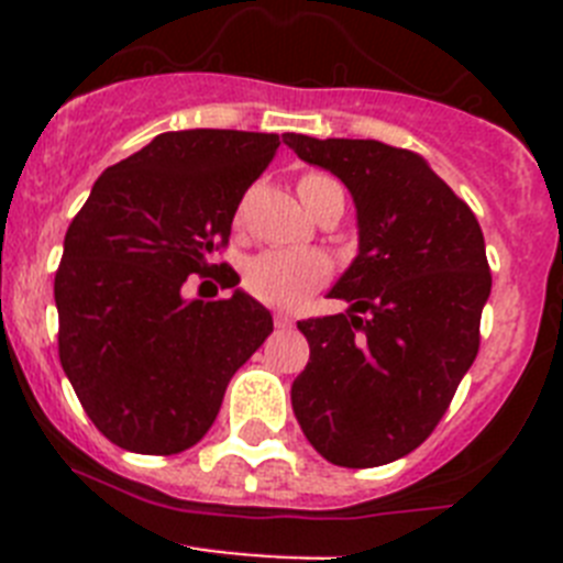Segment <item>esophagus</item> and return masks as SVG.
<instances>
[{
    "label": "esophagus",
    "mask_w": 563,
    "mask_h": 563,
    "mask_svg": "<svg viewBox=\"0 0 563 563\" xmlns=\"http://www.w3.org/2000/svg\"><path fill=\"white\" fill-rule=\"evenodd\" d=\"M273 324H276V330H290L292 318L285 316V312H276V316H273Z\"/></svg>",
    "instance_id": "obj_1"
}]
</instances>
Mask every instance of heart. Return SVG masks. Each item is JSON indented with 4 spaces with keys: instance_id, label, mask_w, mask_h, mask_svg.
I'll list each match as a JSON object with an SVG mask.
<instances>
[{
    "instance_id": "b5f03b06",
    "label": "heart",
    "mask_w": 563,
    "mask_h": 563,
    "mask_svg": "<svg viewBox=\"0 0 563 563\" xmlns=\"http://www.w3.org/2000/svg\"><path fill=\"white\" fill-rule=\"evenodd\" d=\"M327 174H307L298 183V194ZM332 276V262L321 251L310 247H278L251 256L242 267V287L247 296L276 310H296Z\"/></svg>"
}]
</instances>
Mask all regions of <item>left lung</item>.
<instances>
[{
    "mask_svg": "<svg viewBox=\"0 0 563 563\" xmlns=\"http://www.w3.org/2000/svg\"><path fill=\"white\" fill-rule=\"evenodd\" d=\"M285 143L341 177L361 228V251L330 290L352 312L298 321L310 363L292 380V411L332 465H386L429 440L479 352L485 236L417 152L307 134Z\"/></svg>",
    "mask_w": 563,
    "mask_h": 563,
    "instance_id": "1",
    "label": "left lung"
}]
</instances>
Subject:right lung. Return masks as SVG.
Wrapping results in <instances>:
<instances>
[{"label": "right lung", "instance_id": "obj_1", "mask_svg": "<svg viewBox=\"0 0 563 563\" xmlns=\"http://www.w3.org/2000/svg\"><path fill=\"white\" fill-rule=\"evenodd\" d=\"M278 134L163 132L92 186L64 236L56 271L58 357L109 442L168 456L206 437L233 372L265 343L273 318L233 290L186 298L191 276L236 287L231 222Z\"/></svg>", "mask_w": 563, "mask_h": 563}]
</instances>
